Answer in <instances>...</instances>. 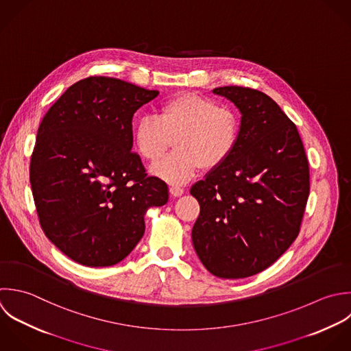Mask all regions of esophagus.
Segmentation results:
<instances>
[{
    "instance_id": "esophagus-1",
    "label": "esophagus",
    "mask_w": 351,
    "mask_h": 351,
    "mask_svg": "<svg viewBox=\"0 0 351 351\" xmlns=\"http://www.w3.org/2000/svg\"><path fill=\"white\" fill-rule=\"evenodd\" d=\"M169 193L173 195V197H182L184 194V190L180 187V186H171L169 187Z\"/></svg>"
}]
</instances>
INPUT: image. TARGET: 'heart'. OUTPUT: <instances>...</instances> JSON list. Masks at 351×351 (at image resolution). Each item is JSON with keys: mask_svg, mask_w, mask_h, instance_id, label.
I'll use <instances>...</instances> for the list:
<instances>
[{"mask_svg": "<svg viewBox=\"0 0 351 351\" xmlns=\"http://www.w3.org/2000/svg\"><path fill=\"white\" fill-rule=\"evenodd\" d=\"M239 117L231 108L194 93L176 94L143 116L134 128L141 156L158 161L176 136L178 150L152 167V173L168 183H184L202 168L215 169L234 153L239 141Z\"/></svg>", "mask_w": 351, "mask_h": 351, "instance_id": "obj_1", "label": "heart"}]
</instances>
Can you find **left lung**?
Returning <instances> with one entry per match:
<instances>
[{
  "mask_svg": "<svg viewBox=\"0 0 351 351\" xmlns=\"http://www.w3.org/2000/svg\"><path fill=\"white\" fill-rule=\"evenodd\" d=\"M213 93L239 109V141L190 190L201 206L191 238L212 275L242 279L271 267L298 237L309 164L295 124L271 97L241 86Z\"/></svg>",
  "mask_w": 351,
  "mask_h": 351,
  "instance_id": "1",
  "label": "left lung"
}]
</instances>
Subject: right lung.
<instances>
[{"instance_id":"add662e5","label":"right lung","mask_w":351,"mask_h":351,"mask_svg":"<svg viewBox=\"0 0 351 351\" xmlns=\"http://www.w3.org/2000/svg\"><path fill=\"white\" fill-rule=\"evenodd\" d=\"M158 95L132 83L90 76L66 88L39 124L29 182L40 227L84 267L123 261L145 234V215L168 202L132 149V116Z\"/></svg>"}]
</instances>
